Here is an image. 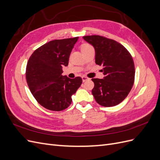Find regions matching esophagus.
I'll return each instance as SVG.
<instances>
[{"mask_svg": "<svg viewBox=\"0 0 160 160\" xmlns=\"http://www.w3.org/2000/svg\"><path fill=\"white\" fill-rule=\"evenodd\" d=\"M82 80H83V82H85L86 81L89 80V78H88V77H87L85 76H83L82 77Z\"/></svg>", "mask_w": 160, "mask_h": 160, "instance_id": "obj_1", "label": "esophagus"}]
</instances>
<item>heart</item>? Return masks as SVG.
<instances>
[{"label": "heart", "instance_id": "b5f03b06", "mask_svg": "<svg viewBox=\"0 0 160 160\" xmlns=\"http://www.w3.org/2000/svg\"><path fill=\"white\" fill-rule=\"evenodd\" d=\"M90 46H91V45H88V44H83V45L81 46V51L83 50V49H86V48H88V47H90Z\"/></svg>", "mask_w": 160, "mask_h": 160}]
</instances>
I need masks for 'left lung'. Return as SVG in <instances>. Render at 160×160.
<instances>
[{"label": "left lung", "mask_w": 160, "mask_h": 160, "mask_svg": "<svg viewBox=\"0 0 160 160\" xmlns=\"http://www.w3.org/2000/svg\"><path fill=\"white\" fill-rule=\"evenodd\" d=\"M94 47L95 63L103 65V79H92L95 101L104 107H113L125 99L135 79V66L129 51L118 42L99 35L85 36Z\"/></svg>", "instance_id": "obj_1"}]
</instances>
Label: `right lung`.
Segmentation results:
<instances>
[{
    "instance_id": "obj_1",
    "label": "right lung",
    "mask_w": 160,
    "mask_h": 160,
    "mask_svg": "<svg viewBox=\"0 0 160 160\" xmlns=\"http://www.w3.org/2000/svg\"><path fill=\"white\" fill-rule=\"evenodd\" d=\"M78 38L47 42L34 51L28 61V86L37 102L47 109L59 111L68 108L72 102L71 96L82 83L80 77L70 79L62 75V67L68 65Z\"/></svg>"
}]
</instances>
